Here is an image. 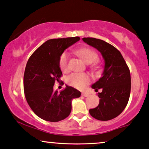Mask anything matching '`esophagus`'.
<instances>
[{
  "label": "esophagus",
  "mask_w": 149,
  "mask_h": 149,
  "mask_svg": "<svg viewBox=\"0 0 149 149\" xmlns=\"http://www.w3.org/2000/svg\"><path fill=\"white\" fill-rule=\"evenodd\" d=\"M82 95L84 97H88L90 95V93H87V92H83V93H82Z\"/></svg>",
  "instance_id": "obj_1"
}]
</instances>
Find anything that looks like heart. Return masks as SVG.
Listing matches in <instances>:
<instances>
[{
  "instance_id": "heart-1",
  "label": "heart",
  "mask_w": 149,
  "mask_h": 149,
  "mask_svg": "<svg viewBox=\"0 0 149 149\" xmlns=\"http://www.w3.org/2000/svg\"><path fill=\"white\" fill-rule=\"evenodd\" d=\"M76 54L82 58L84 62L86 64H91L93 69H96L98 66L97 61L98 58L97 53L90 48L84 47L79 49L76 51ZM60 68L64 72L68 71L69 69V54L67 52H64L61 54L59 58ZM91 78L86 73H74L69 75L67 78V82L69 85L73 87L82 89L90 83Z\"/></svg>"
}]
</instances>
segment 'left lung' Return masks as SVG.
I'll use <instances>...</instances> for the list:
<instances>
[{
    "label": "left lung",
    "instance_id": "8db88e82",
    "mask_svg": "<svg viewBox=\"0 0 149 149\" xmlns=\"http://www.w3.org/2000/svg\"><path fill=\"white\" fill-rule=\"evenodd\" d=\"M84 42L101 53L104 60L102 76L91 87L97 92L98 106L89 109L93 118L102 121L113 119L123 111L131 93V74L121 53L115 47L95 38H83Z\"/></svg>",
    "mask_w": 149,
    "mask_h": 149
}]
</instances>
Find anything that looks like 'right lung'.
Instances as JSON below:
<instances>
[{"instance_id": "add662e5", "label": "right lung", "mask_w": 149, "mask_h": 149, "mask_svg": "<svg viewBox=\"0 0 149 149\" xmlns=\"http://www.w3.org/2000/svg\"><path fill=\"white\" fill-rule=\"evenodd\" d=\"M79 40L78 36L50 39L28 60L23 79L24 95L30 108L41 119L49 122L65 119L71 111L72 100L80 96V91L72 86H67L60 93L53 88L63 75L60 56Z\"/></svg>"}]
</instances>
